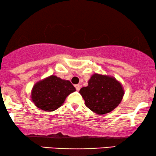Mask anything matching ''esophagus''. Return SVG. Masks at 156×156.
<instances>
[{
	"label": "esophagus",
	"instance_id": "1",
	"mask_svg": "<svg viewBox=\"0 0 156 156\" xmlns=\"http://www.w3.org/2000/svg\"><path fill=\"white\" fill-rule=\"evenodd\" d=\"M74 87H75L76 91H80V88H81V85H80V84H76V85H74Z\"/></svg>",
	"mask_w": 156,
	"mask_h": 156
}]
</instances>
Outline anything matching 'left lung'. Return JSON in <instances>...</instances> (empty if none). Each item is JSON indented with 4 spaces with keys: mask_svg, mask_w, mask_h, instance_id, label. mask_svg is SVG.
I'll return each instance as SVG.
<instances>
[{
    "mask_svg": "<svg viewBox=\"0 0 156 156\" xmlns=\"http://www.w3.org/2000/svg\"><path fill=\"white\" fill-rule=\"evenodd\" d=\"M85 105L97 114L109 113L117 107L123 99L124 91L116 79L94 74L89 80L88 86L80 90Z\"/></svg>",
    "mask_w": 156,
    "mask_h": 156,
    "instance_id": "left-lung-1",
    "label": "left lung"
}]
</instances>
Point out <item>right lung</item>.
Returning <instances> with one entry per match:
<instances>
[{"instance_id":"1","label":"right lung","mask_w":156,"mask_h":156,"mask_svg":"<svg viewBox=\"0 0 156 156\" xmlns=\"http://www.w3.org/2000/svg\"><path fill=\"white\" fill-rule=\"evenodd\" d=\"M75 91L69 81L52 75L34 85L31 98L37 108L52 112L61 106L67 96Z\"/></svg>"}]
</instances>
